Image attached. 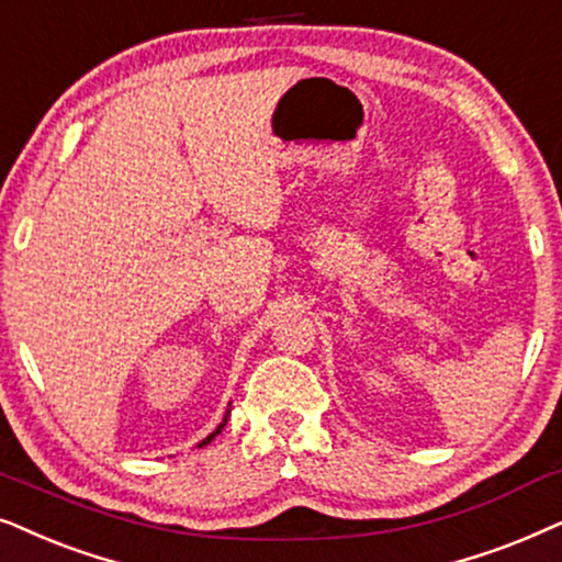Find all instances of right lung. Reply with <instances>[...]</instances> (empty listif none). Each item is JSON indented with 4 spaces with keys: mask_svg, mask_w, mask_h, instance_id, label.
<instances>
[{
    "mask_svg": "<svg viewBox=\"0 0 562 562\" xmlns=\"http://www.w3.org/2000/svg\"><path fill=\"white\" fill-rule=\"evenodd\" d=\"M226 418H228V416H226ZM226 418H223V424L218 426V429H215V431L211 434V437H205V439H203V445H207V442H211V439L215 437V434H221V429H223V426H226Z\"/></svg>",
    "mask_w": 562,
    "mask_h": 562,
    "instance_id": "add662e5",
    "label": "right lung"
}]
</instances>
